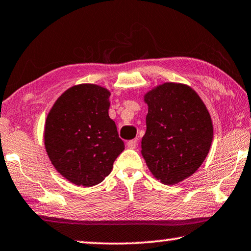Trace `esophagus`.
I'll return each instance as SVG.
<instances>
[{"instance_id":"esophagus-1","label":"esophagus","mask_w":251,"mask_h":251,"mask_svg":"<svg viewBox=\"0 0 251 251\" xmlns=\"http://www.w3.org/2000/svg\"><path fill=\"white\" fill-rule=\"evenodd\" d=\"M137 145H138V142H137L136 138H134V140H130V141L127 142V146H128L129 149H133V150L136 149Z\"/></svg>"}]
</instances>
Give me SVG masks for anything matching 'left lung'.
<instances>
[{
    "label": "left lung",
    "mask_w": 251,
    "mask_h": 251,
    "mask_svg": "<svg viewBox=\"0 0 251 251\" xmlns=\"http://www.w3.org/2000/svg\"><path fill=\"white\" fill-rule=\"evenodd\" d=\"M149 105L142 155L153 176L168 185L200 168L213 137L211 117L189 86L165 82L145 95Z\"/></svg>",
    "instance_id": "obj_1"
}]
</instances>
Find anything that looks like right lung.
<instances>
[{"label": "right lung", "instance_id": "obj_1", "mask_svg": "<svg viewBox=\"0 0 251 251\" xmlns=\"http://www.w3.org/2000/svg\"><path fill=\"white\" fill-rule=\"evenodd\" d=\"M109 96L100 86H74L48 114V156L55 170L75 185L94 186L102 182L125 149L116 124L109 118Z\"/></svg>", "mask_w": 251, "mask_h": 251}]
</instances>
